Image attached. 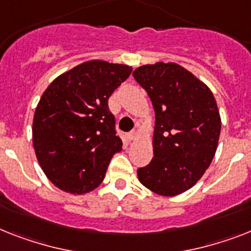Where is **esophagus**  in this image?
Instances as JSON below:
<instances>
[{"instance_id": "34e87169", "label": "esophagus", "mask_w": 251, "mask_h": 251, "mask_svg": "<svg viewBox=\"0 0 251 251\" xmlns=\"http://www.w3.org/2000/svg\"><path fill=\"white\" fill-rule=\"evenodd\" d=\"M127 138L129 141L136 140V138H137V132H136V130H132V132H129V133L127 134Z\"/></svg>"}]
</instances>
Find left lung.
<instances>
[{
  "instance_id": "obj_1",
  "label": "left lung",
  "mask_w": 251,
  "mask_h": 251,
  "mask_svg": "<svg viewBox=\"0 0 251 251\" xmlns=\"http://www.w3.org/2000/svg\"><path fill=\"white\" fill-rule=\"evenodd\" d=\"M155 110L154 158L138 168L145 187L163 196L187 191L214 158L221 117L212 91L175 63L142 65L133 72Z\"/></svg>"
}]
</instances>
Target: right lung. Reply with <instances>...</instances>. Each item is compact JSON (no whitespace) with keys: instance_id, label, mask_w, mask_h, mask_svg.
<instances>
[{"instance_id":"right-lung-1","label":"right lung","mask_w":251,"mask_h":251,"mask_svg":"<svg viewBox=\"0 0 251 251\" xmlns=\"http://www.w3.org/2000/svg\"><path fill=\"white\" fill-rule=\"evenodd\" d=\"M132 68L91 60L61 74L43 92L33 119V148L46 177L70 194L100 185L122 150L109 97Z\"/></svg>"}]
</instances>
